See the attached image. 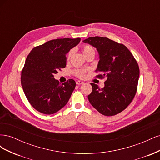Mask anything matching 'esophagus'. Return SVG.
<instances>
[{
  "label": "esophagus",
  "mask_w": 160,
  "mask_h": 160,
  "mask_svg": "<svg viewBox=\"0 0 160 160\" xmlns=\"http://www.w3.org/2000/svg\"><path fill=\"white\" fill-rule=\"evenodd\" d=\"M83 81H76V84L77 85H81V84H83Z\"/></svg>",
  "instance_id": "1"
}]
</instances>
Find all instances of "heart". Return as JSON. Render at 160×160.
I'll list each match as a JSON object with an SVG mask.
<instances>
[{
	"instance_id": "1",
	"label": "heart",
	"mask_w": 160,
	"mask_h": 160,
	"mask_svg": "<svg viewBox=\"0 0 160 160\" xmlns=\"http://www.w3.org/2000/svg\"><path fill=\"white\" fill-rule=\"evenodd\" d=\"M82 51H83V54L84 55L85 57L91 54V53H93V54H95L94 49L89 45L83 46V48H82ZM73 52L74 51L72 49H71L69 51L68 54H67V61L70 60L71 57H72V55H73ZM88 71V69H75L74 71V74L77 77H79V78H84Z\"/></svg>"
}]
</instances>
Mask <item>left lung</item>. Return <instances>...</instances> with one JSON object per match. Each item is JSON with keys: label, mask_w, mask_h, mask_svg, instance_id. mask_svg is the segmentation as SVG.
<instances>
[{"label": "left lung", "mask_w": 160, "mask_h": 160, "mask_svg": "<svg viewBox=\"0 0 160 160\" xmlns=\"http://www.w3.org/2000/svg\"><path fill=\"white\" fill-rule=\"evenodd\" d=\"M95 47L99 55L96 77H106L105 87L91 83L92 92L88 99L93 107L105 116L123 111L137 92L139 69L137 61L128 48L107 37H93L83 41Z\"/></svg>", "instance_id": "obj_1"}]
</instances>
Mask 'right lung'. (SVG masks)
<instances>
[{"label": "right lung", "instance_id": "obj_1", "mask_svg": "<svg viewBox=\"0 0 160 160\" xmlns=\"http://www.w3.org/2000/svg\"><path fill=\"white\" fill-rule=\"evenodd\" d=\"M80 38H57L34 47L21 71V82L28 102L39 112L50 115L62 109L75 89V81L63 83L54 74L66 66V54L79 44Z\"/></svg>", "mask_w": 160, "mask_h": 160}]
</instances>
